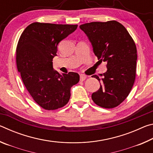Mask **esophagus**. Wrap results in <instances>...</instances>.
Returning a JSON list of instances; mask_svg holds the SVG:
<instances>
[{"instance_id": "34e87169", "label": "esophagus", "mask_w": 153, "mask_h": 153, "mask_svg": "<svg viewBox=\"0 0 153 153\" xmlns=\"http://www.w3.org/2000/svg\"><path fill=\"white\" fill-rule=\"evenodd\" d=\"M86 77H87L85 76V75H81V76H80V81H84V80L86 79Z\"/></svg>"}]
</instances>
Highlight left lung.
I'll return each instance as SVG.
<instances>
[{"label":"left lung","instance_id":"8db88e82","mask_svg":"<svg viewBox=\"0 0 153 153\" xmlns=\"http://www.w3.org/2000/svg\"><path fill=\"white\" fill-rule=\"evenodd\" d=\"M84 32L99 61L107 62V70L99 81L100 88L92 93L95 104L106 108L120 105L131 91L136 77L137 51L126 27L116 21L82 24Z\"/></svg>","mask_w":153,"mask_h":153}]
</instances>
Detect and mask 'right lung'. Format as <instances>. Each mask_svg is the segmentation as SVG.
<instances>
[{
    "label": "right lung",
    "mask_w": 153,
    "mask_h": 153,
    "mask_svg": "<svg viewBox=\"0 0 153 153\" xmlns=\"http://www.w3.org/2000/svg\"><path fill=\"white\" fill-rule=\"evenodd\" d=\"M77 25L35 22L22 33L16 50L17 70L35 102L46 110H55L69 102L71 88L78 83L75 72L60 74L53 69L58 45Z\"/></svg>",
    "instance_id": "add662e5"
}]
</instances>
